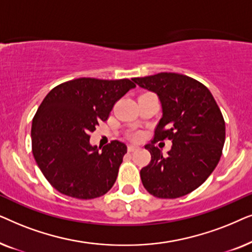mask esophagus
<instances>
[{
  "mask_svg": "<svg viewBox=\"0 0 252 252\" xmlns=\"http://www.w3.org/2000/svg\"><path fill=\"white\" fill-rule=\"evenodd\" d=\"M137 149H139V147L134 146V144H129V146L127 147V150H128L129 153H133V151H135V150H137Z\"/></svg>",
  "mask_w": 252,
  "mask_h": 252,
  "instance_id": "esophagus-1",
  "label": "esophagus"
}]
</instances>
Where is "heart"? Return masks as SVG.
<instances>
[{"mask_svg":"<svg viewBox=\"0 0 252 252\" xmlns=\"http://www.w3.org/2000/svg\"><path fill=\"white\" fill-rule=\"evenodd\" d=\"M141 133L140 132H133V133H130L129 134V137L132 140H135V141H137V140H140L141 139Z\"/></svg>","mask_w":252,"mask_h":252,"instance_id":"heart-1","label":"heart"}]
</instances>
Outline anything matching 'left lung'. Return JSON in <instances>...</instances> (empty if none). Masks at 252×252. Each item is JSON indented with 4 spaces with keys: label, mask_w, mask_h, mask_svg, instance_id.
I'll return each instance as SVG.
<instances>
[{
    "label": "left lung",
    "mask_w": 252,
    "mask_h": 252,
    "mask_svg": "<svg viewBox=\"0 0 252 252\" xmlns=\"http://www.w3.org/2000/svg\"><path fill=\"white\" fill-rule=\"evenodd\" d=\"M132 80L156 93L163 117L146 147L150 163L141 170V180L158 198H178L198 188L219 163L225 143V120L216 99L201 82L187 75L161 72ZM172 140L166 157L154 147L157 140Z\"/></svg>",
    "instance_id": "obj_1"
}]
</instances>
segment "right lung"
Returning a JSON list of instances; mask_svg holds the SVG:
<instances>
[{
	"instance_id": "1",
	"label": "right lung",
	"mask_w": 252,
	"mask_h": 252,
	"mask_svg": "<svg viewBox=\"0 0 252 252\" xmlns=\"http://www.w3.org/2000/svg\"><path fill=\"white\" fill-rule=\"evenodd\" d=\"M134 87L128 79L79 78L48 93L34 116L31 135L37 166L56 190L92 199L112 188L126 144L115 140L99 150L89 139L115 103Z\"/></svg>"
}]
</instances>
